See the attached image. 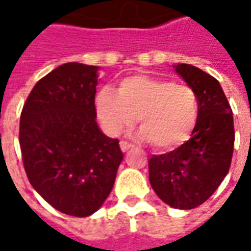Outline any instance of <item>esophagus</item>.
<instances>
[{
  "label": "esophagus",
  "mask_w": 251,
  "mask_h": 251,
  "mask_svg": "<svg viewBox=\"0 0 251 251\" xmlns=\"http://www.w3.org/2000/svg\"><path fill=\"white\" fill-rule=\"evenodd\" d=\"M120 148L122 152H126V151H129V149H131L133 148V145L131 144H129V142L126 141H121L120 142Z\"/></svg>",
  "instance_id": "obj_1"
}]
</instances>
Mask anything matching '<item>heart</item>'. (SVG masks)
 Masks as SVG:
<instances>
[{"label":"heart","mask_w":251,"mask_h":251,"mask_svg":"<svg viewBox=\"0 0 251 251\" xmlns=\"http://www.w3.org/2000/svg\"><path fill=\"white\" fill-rule=\"evenodd\" d=\"M198 98L187 84L133 75L118 91L104 87L97 95V113L110 134H120L140 118L141 140L168 151L185 142L198 122Z\"/></svg>","instance_id":"obj_1"}]
</instances>
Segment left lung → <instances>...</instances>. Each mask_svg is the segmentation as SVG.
I'll use <instances>...</instances> for the list:
<instances>
[{
  "label": "left lung",
  "mask_w": 251,
  "mask_h": 251,
  "mask_svg": "<svg viewBox=\"0 0 251 251\" xmlns=\"http://www.w3.org/2000/svg\"><path fill=\"white\" fill-rule=\"evenodd\" d=\"M198 98V122L191 138L175 151L153 154L149 181L164 203L177 210L203 204L221 185L231 165L234 120L215 77L191 64L174 66Z\"/></svg>",
  "instance_id": "obj_1"
}]
</instances>
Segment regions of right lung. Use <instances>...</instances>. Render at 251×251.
Here are the masks:
<instances>
[{
    "label": "right lung",
    "mask_w": 251,
    "mask_h": 251,
    "mask_svg": "<svg viewBox=\"0 0 251 251\" xmlns=\"http://www.w3.org/2000/svg\"><path fill=\"white\" fill-rule=\"evenodd\" d=\"M99 67L66 63L41 77L20 120V147L30 185L71 216L98 211L113 189L124 154L97 124Z\"/></svg>",
    "instance_id": "1"
}]
</instances>
